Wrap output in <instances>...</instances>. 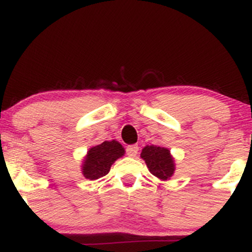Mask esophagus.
<instances>
[{
	"instance_id": "obj_1",
	"label": "esophagus",
	"mask_w": 252,
	"mask_h": 252,
	"mask_svg": "<svg viewBox=\"0 0 252 252\" xmlns=\"http://www.w3.org/2000/svg\"><path fill=\"white\" fill-rule=\"evenodd\" d=\"M137 152H138V147L136 146V144H132V146L126 147V154H128V156L134 158V156L137 155Z\"/></svg>"
}]
</instances>
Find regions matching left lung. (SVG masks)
Segmentation results:
<instances>
[{
  "instance_id": "1",
  "label": "left lung",
  "mask_w": 252,
  "mask_h": 252,
  "mask_svg": "<svg viewBox=\"0 0 252 252\" xmlns=\"http://www.w3.org/2000/svg\"><path fill=\"white\" fill-rule=\"evenodd\" d=\"M141 158L146 162L149 172L160 180H169L174 174L175 160L168 148L158 147L154 144L146 146L141 153Z\"/></svg>"
}]
</instances>
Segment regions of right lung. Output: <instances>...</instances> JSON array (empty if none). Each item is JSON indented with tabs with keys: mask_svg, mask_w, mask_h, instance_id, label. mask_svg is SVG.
Masks as SVG:
<instances>
[{
	"mask_svg": "<svg viewBox=\"0 0 252 252\" xmlns=\"http://www.w3.org/2000/svg\"><path fill=\"white\" fill-rule=\"evenodd\" d=\"M126 149L118 141H104L98 146L91 147L84 156L82 173L89 180H97L109 173L110 167L117 158H122Z\"/></svg>",
	"mask_w": 252,
	"mask_h": 252,
	"instance_id": "add662e5",
	"label": "right lung"
}]
</instances>
